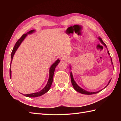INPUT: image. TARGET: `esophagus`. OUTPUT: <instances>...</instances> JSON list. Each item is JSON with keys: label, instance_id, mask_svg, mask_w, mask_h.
<instances>
[{"label": "esophagus", "instance_id": "1", "mask_svg": "<svg viewBox=\"0 0 121 121\" xmlns=\"http://www.w3.org/2000/svg\"><path fill=\"white\" fill-rule=\"evenodd\" d=\"M69 59V57L68 56H64L61 57V60H65V61H67Z\"/></svg>", "mask_w": 121, "mask_h": 121}]
</instances>
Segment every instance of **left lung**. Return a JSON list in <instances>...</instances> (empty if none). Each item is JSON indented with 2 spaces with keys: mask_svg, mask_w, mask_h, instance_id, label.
<instances>
[{
  "mask_svg": "<svg viewBox=\"0 0 121 121\" xmlns=\"http://www.w3.org/2000/svg\"><path fill=\"white\" fill-rule=\"evenodd\" d=\"M98 39L99 40V41L100 42V43L102 44L103 45H104V46H105V48H107V50H108V48H107V45H106V44L104 43V42L103 41H102V39H101L100 37H98ZM108 56H109V57H110V58H111V64H112V66H113V64H112V58H111V56H110V54H109V52L108 50ZM69 68H70V69H71V65H69ZM71 82H72V85H73V87H74V88L75 89V90L76 91H77V92H79V93H80L83 94H87V95L94 94H96V93H98V92H100L101 91H102V90L104 89L105 88H106V87H107L108 86V85L109 83H110V82H111V79H110V80H109V81H108V82L107 85H106V86L103 89H101V90H99V91H96V92H91V91H86V90H84V89L82 88L81 87H80L78 85V84H77V83H76V81H75V80H74V77H73V74H72V72H71Z\"/></svg>",
  "mask_w": 121,
  "mask_h": 121,
  "instance_id": "1",
  "label": "left lung"
}]
</instances>
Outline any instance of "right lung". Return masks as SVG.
Returning <instances> with one entry per match:
<instances>
[{"instance_id": "obj_1", "label": "right lung", "mask_w": 121, "mask_h": 121, "mask_svg": "<svg viewBox=\"0 0 121 121\" xmlns=\"http://www.w3.org/2000/svg\"><path fill=\"white\" fill-rule=\"evenodd\" d=\"M35 31H36L35 30H32L30 31H29L26 34L23 35L22 36V37L17 40V42L16 43L15 45H14V46L13 47V49L12 54H11L10 65L12 63L13 56L14 55V54H15L16 51L17 50L18 48H19V46L21 44V43H22V42L24 41V40L25 39L26 37H27L28 34H32L33 33H34V32H35ZM60 62V60L57 59L50 66V67L49 68V78H48V81H47V83L46 84V86L44 87L41 90H40V91H38V92L33 93H31V94H23L24 95L26 96V97H36L41 96L44 94L46 93L47 92H48V90L50 89V88L51 86H52V83L53 81V75H54V72L55 71V69H56V67L58 65V63H59ZM10 66H11V65H10ZM9 75H10V78H11V77H12V71H11L10 68L9 69Z\"/></svg>"}]
</instances>
